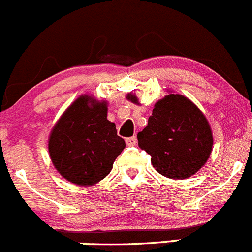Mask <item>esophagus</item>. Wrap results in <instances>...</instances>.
<instances>
[{"mask_svg": "<svg viewBox=\"0 0 252 252\" xmlns=\"http://www.w3.org/2000/svg\"><path fill=\"white\" fill-rule=\"evenodd\" d=\"M126 142V145H129V147H134V145L137 144V138L130 137V138H128Z\"/></svg>", "mask_w": 252, "mask_h": 252, "instance_id": "esophagus-1", "label": "esophagus"}]
</instances>
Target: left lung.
Segmentation results:
<instances>
[{"label":"left lung","instance_id":"8db88e82","mask_svg":"<svg viewBox=\"0 0 252 252\" xmlns=\"http://www.w3.org/2000/svg\"><path fill=\"white\" fill-rule=\"evenodd\" d=\"M126 99L139 104L138 97ZM208 119L189 98L169 92L155 103L148 126L138 133V144L152 157V164L169 179L183 180L200 170L213 150Z\"/></svg>","mask_w":252,"mask_h":252}]
</instances>
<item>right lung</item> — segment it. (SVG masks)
I'll return each mask as SVG.
<instances>
[{"label":"right lung","mask_w":252,"mask_h":252,"mask_svg":"<svg viewBox=\"0 0 252 252\" xmlns=\"http://www.w3.org/2000/svg\"><path fill=\"white\" fill-rule=\"evenodd\" d=\"M108 102L82 94L64 110L48 139L53 166L68 182L82 187L99 183L126 148L115 124L107 119Z\"/></svg>","instance_id":"right-lung-1"}]
</instances>
